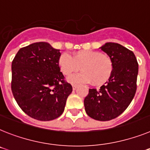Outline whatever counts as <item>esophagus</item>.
Listing matches in <instances>:
<instances>
[{"mask_svg":"<svg viewBox=\"0 0 150 150\" xmlns=\"http://www.w3.org/2000/svg\"><path fill=\"white\" fill-rule=\"evenodd\" d=\"M72 87H73V89H74V90H75V89L77 88V85H76V84H73Z\"/></svg>","mask_w":150,"mask_h":150,"instance_id":"obj_1","label":"esophagus"}]
</instances>
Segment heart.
Masks as SVG:
<instances>
[{
    "label": "heart",
    "instance_id": "b5f03b06",
    "mask_svg": "<svg viewBox=\"0 0 150 150\" xmlns=\"http://www.w3.org/2000/svg\"><path fill=\"white\" fill-rule=\"evenodd\" d=\"M61 72L66 76L80 70L83 72L72 75L68 80L74 83L92 81L93 85L100 86L105 83L113 72V61L109 56L92 50H81L74 54L73 57L68 54H62L59 58Z\"/></svg>",
    "mask_w": 150,
    "mask_h": 150
}]
</instances>
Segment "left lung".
I'll return each instance as SVG.
<instances>
[{
    "label": "left lung",
    "mask_w": 150,
    "mask_h": 150,
    "mask_svg": "<svg viewBox=\"0 0 150 150\" xmlns=\"http://www.w3.org/2000/svg\"><path fill=\"white\" fill-rule=\"evenodd\" d=\"M113 61L112 76L99 89H89L84 99L86 112L97 121H110L125 112L137 91L138 63L134 52L107 42L101 47Z\"/></svg>",
    "instance_id": "1"
}]
</instances>
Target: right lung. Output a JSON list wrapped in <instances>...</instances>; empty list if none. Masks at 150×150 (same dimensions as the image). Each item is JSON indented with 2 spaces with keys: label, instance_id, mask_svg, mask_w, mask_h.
I'll list each match as a JSON object with an SVG mask.
<instances>
[{
  "label": "right lung",
  "instance_id": "obj_1",
  "mask_svg": "<svg viewBox=\"0 0 150 150\" xmlns=\"http://www.w3.org/2000/svg\"><path fill=\"white\" fill-rule=\"evenodd\" d=\"M60 57V50L41 42L20 48L12 61L14 98L26 115L38 121L61 116L73 90L61 72Z\"/></svg>",
  "mask_w": 150,
  "mask_h": 150
}]
</instances>
